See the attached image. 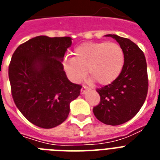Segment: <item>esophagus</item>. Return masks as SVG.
I'll return each instance as SVG.
<instances>
[{
    "label": "esophagus",
    "instance_id": "esophagus-1",
    "mask_svg": "<svg viewBox=\"0 0 160 160\" xmlns=\"http://www.w3.org/2000/svg\"><path fill=\"white\" fill-rule=\"evenodd\" d=\"M88 89V87L87 86H82V88H81V93L83 94L86 92V90Z\"/></svg>",
    "mask_w": 160,
    "mask_h": 160
}]
</instances>
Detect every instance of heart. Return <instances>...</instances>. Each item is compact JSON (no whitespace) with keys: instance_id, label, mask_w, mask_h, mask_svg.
I'll use <instances>...</instances> for the list:
<instances>
[{"instance_id":"obj_1","label":"heart","mask_w":160,"mask_h":160,"mask_svg":"<svg viewBox=\"0 0 160 160\" xmlns=\"http://www.w3.org/2000/svg\"><path fill=\"white\" fill-rule=\"evenodd\" d=\"M74 58H66L63 67L69 78L79 82L89 74L101 85L114 81L122 72L124 53L119 44L112 42H84L74 49Z\"/></svg>"}]
</instances>
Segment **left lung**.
I'll return each mask as SVG.
<instances>
[{"label":"left lung","instance_id":"1","mask_svg":"<svg viewBox=\"0 0 160 160\" xmlns=\"http://www.w3.org/2000/svg\"><path fill=\"white\" fill-rule=\"evenodd\" d=\"M119 43L124 53L121 73L112 83L98 88L100 102L93 108L95 117L108 125H119L133 118L143 106L148 80L144 54L128 38L108 34Z\"/></svg>","mask_w":160,"mask_h":160}]
</instances>
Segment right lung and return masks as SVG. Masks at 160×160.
Segmentation results:
<instances>
[{
	"mask_svg": "<svg viewBox=\"0 0 160 160\" xmlns=\"http://www.w3.org/2000/svg\"><path fill=\"white\" fill-rule=\"evenodd\" d=\"M72 38L38 36L16 49L10 62L12 95L29 122L52 128L67 119L70 102L80 95L81 85L69 81L62 61Z\"/></svg>",
	"mask_w": 160,
	"mask_h": 160,
	"instance_id": "add662e5",
	"label": "right lung"
}]
</instances>
